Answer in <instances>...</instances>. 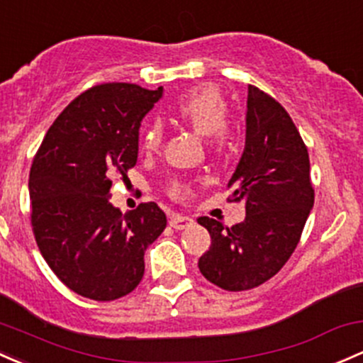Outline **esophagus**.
Listing matches in <instances>:
<instances>
[{"label":"esophagus","instance_id":"esophagus-1","mask_svg":"<svg viewBox=\"0 0 363 363\" xmlns=\"http://www.w3.org/2000/svg\"><path fill=\"white\" fill-rule=\"evenodd\" d=\"M169 223L174 230H186L188 226H191L193 219L188 216H181V213H174V216L170 217Z\"/></svg>","mask_w":363,"mask_h":363}]
</instances>
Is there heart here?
I'll return each instance as SVG.
<instances>
[{"instance_id":"1","label":"heart","mask_w":363,"mask_h":363,"mask_svg":"<svg viewBox=\"0 0 363 363\" xmlns=\"http://www.w3.org/2000/svg\"><path fill=\"white\" fill-rule=\"evenodd\" d=\"M226 97L216 85H201L188 90L186 94L179 95L169 108V114L174 120L181 121L182 125L191 128L196 135L211 137L219 147H223L228 143V135H230L226 125ZM162 139V127L158 123H151L143 133L140 146L144 151L152 152L158 150ZM172 191L175 196L182 198L189 193V188L184 184H175Z\"/></svg>"}]
</instances>
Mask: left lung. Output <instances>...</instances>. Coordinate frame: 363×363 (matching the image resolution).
Instances as JSON below:
<instances>
[{"instance_id":"left-lung-1","label":"left lung","mask_w":363,"mask_h":363,"mask_svg":"<svg viewBox=\"0 0 363 363\" xmlns=\"http://www.w3.org/2000/svg\"><path fill=\"white\" fill-rule=\"evenodd\" d=\"M228 188L230 200H245V220L228 228L198 217L212 238L198 268L224 291H249L284 268L315 201L306 146L289 113L257 86L249 85L245 150Z\"/></svg>"}]
</instances>
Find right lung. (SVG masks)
<instances>
[{"label":"right lung","mask_w":363,"mask_h":363,"mask_svg":"<svg viewBox=\"0 0 363 363\" xmlns=\"http://www.w3.org/2000/svg\"><path fill=\"white\" fill-rule=\"evenodd\" d=\"M162 95L163 86H91L59 114L33 160L34 238L59 280L89 299L130 294L143 280L144 252L167 226L155 201L127 213L109 201L111 179L135 167L140 121Z\"/></svg>","instance_id":"1"}]
</instances>
